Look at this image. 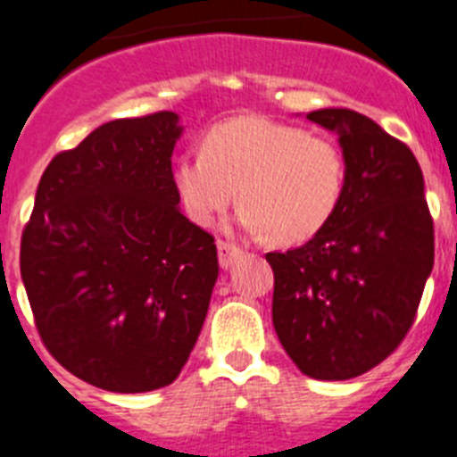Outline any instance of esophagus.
<instances>
[{
  "mask_svg": "<svg viewBox=\"0 0 457 457\" xmlns=\"http://www.w3.org/2000/svg\"><path fill=\"white\" fill-rule=\"evenodd\" d=\"M241 254H244V250L237 248L234 244H229V241H219V264L223 266V269H229L237 259H241Z\"/></svg>",
  "mask_w": 457,
  "mask_h": 457,
  "instance_id": "obj_1",
  "label": "esophagus"
}]
</instances>
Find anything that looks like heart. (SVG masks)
<instances>
[{
    "label": "heart",
    "instance_id": "heart-1",
    "mask_svg": "<svg viewBox=\"0 0 457 457\" xmlns=\"http://www.w3.org/2000/svg\"><path fill=\"white\" fill-rule=\"evenodd\" d=\"M172 182L188 220L209 228L238 198V228L275 244L314 238L346 191V159L330 138L264 116L212 127L203 152L175 163Z\"/></svg>",
    "mask_w": 457,
    "mask_h": 457
}]
</instances>
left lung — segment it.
I'll use <instances>...</instances> for the list:
<instances>
[{
    "mask_svg": "<svg viewBox=\"0 0 457 457\" xmlns=\"http://www.w3.org/2000/svg\"><path fill=\"white\" fill-rule=\"evenodd\" d=\"M307 120L339 134L346 191L326 229L266 254L273 326L305 376L348 380L392 355L412 328L435 262L433 216L405 143L351 109Z\"/></svg>",
    "mask_w": 457,
    "mask_h": 457,
    "instance_id": "8db88e82",
    "label": "left lung"
}]
</instances>
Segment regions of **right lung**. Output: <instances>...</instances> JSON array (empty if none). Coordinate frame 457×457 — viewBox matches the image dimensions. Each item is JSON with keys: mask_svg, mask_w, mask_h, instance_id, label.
Listing matches in <instances>:
<instances>
[{"mask_svg": "<svg viewBox=\"0 0 457 457\" xmlns=\"http://www.w3.org/2000/svg\"><path fill=\"white\" fill-rule=\"evenodd\" d=\"M179 137L172 111L104 122L49 162L24 225L20 273L40 339L106 392L179 376L219 278L213 237L178 207Z\"/></svg>", "mask_w": 457, "mask_h": 457, "instance_id": "obj_1", "label": "right lung"}]
</instances>
